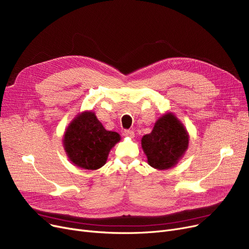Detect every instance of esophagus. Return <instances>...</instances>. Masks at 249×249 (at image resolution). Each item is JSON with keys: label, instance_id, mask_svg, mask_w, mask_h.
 <instances>
[{"label": "esophagus", "instance_id": "34e87169", "mask_svg": "<svg viewBox=\"0 0 249 249\" xmlns=\"http://www.w3.org/2000/svg\"><path fill=\"white\" fill-rule=\"evenodd\" d=\"M123 135L133 138L134 137V131H133V130H124Z\"/></svg>", "mask_w": 249, "mask_h": 249}]
</instances>
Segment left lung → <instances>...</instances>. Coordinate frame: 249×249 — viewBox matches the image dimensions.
Masks as SVG:
<instances>
[{"mask_svg":"<svg viewBox=\"0 0 249 249\" xmlns=\"http://www.w3.org/2000/svg\"><path fill=\"white\" fill-rule=\"evenodd\" d=\"M141 146L150 166L160 171L168 169L188 149L189 134L173 113H166L155 122L151 133L142 137Z\"/></svg>","mask_w":249,"mask_h":249,"instance_id":"8db88e82","label":"left lung"}]
</instances>
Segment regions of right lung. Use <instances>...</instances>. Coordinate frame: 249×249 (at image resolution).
<instances>
[{
	"instance_id": "obj_1",
	"label": "right lung",
	"mask_w": 249,
	"mask_h": 249,
	"mask_svg": "<svg viewBox=\"0 0 249 249\" xmlns=\"http://www.w3.org/2000/svg\"><path fill=\"white\" fill-rule=\"evenodd\" d=\"M120 139L117 132L104 128L95 113L86 111L78 114L65 130L63 146L74 165L95 171L106 163L110 150Z\"/></svg>"
}]
</instances>
